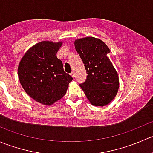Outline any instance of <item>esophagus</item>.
I'll return each mask as SVG.
<instances>
[{"label":"esophagus","instance_id":"esophagus-1","mask_svg":"<svg viewBox=\"0 0 153 153\" xmlns=\"http://www.w3.org/2000/svg\"><path fill=\"white\" fill-rule=\"evenodd\" d=\"M70 75H71V76L72 77V78H75V72H72L70 73Z\"/></svg>","mask_w":153,"mask_h":153}]
</instances>
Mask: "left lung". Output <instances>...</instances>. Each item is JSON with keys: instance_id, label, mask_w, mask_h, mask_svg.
<instances>
[{"instance_id": "obj_1", "label": "left lung", "mask_w": 153, "mask_h": 153, "mask_svg": "<svg viewBox=\"0 0 153 153\" xmlns=\"http://www.w3.org/2000/svg\"><path fill=\"white\" fill-rule=\"evenodd\" d=\"M75 47L86 70L85 82L80 86L92 105H107L119 88L118 75L108 58L110 49L101 40L93 37L75 40Z\"/></svg>"}]
</instances>
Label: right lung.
Segmentation results:
<instances>
[{
    "mask_svg": "<svg viewBox=\"0 0 153 153\" xmlns=\"http://www.w3.org/2000/svg\"><path fill=\"white\" fill-rule=\"evenodd\" d=\"M61 45V41L38 43L26 52L18 65L22 87L31 98L44 105H52L63 98L73 79L57 58Z\"/></svg>",
    "mask_w": 153,
    "mask_h": 153,
    "instance_id": "add662e5",
    "label": "right lung"
}]
</instances>
